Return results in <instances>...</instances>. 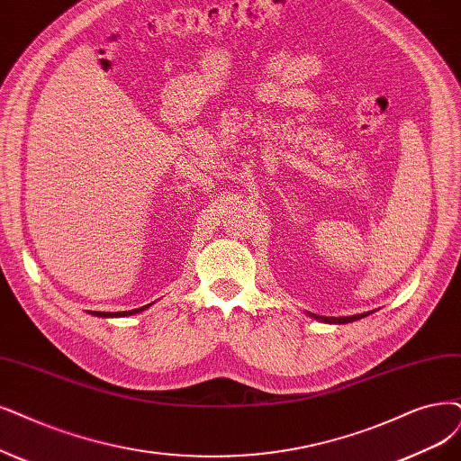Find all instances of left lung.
<instances>
[{"label":"left lung","instance_id":"1","mask_svg":"<svg viewBox=\"0 0 461 461\" xmlns=\"http://www.w3.org/2000/svg\"><path fill=\"white\" fill-rule=\"evenodd\" d=\"M322 321H329V322H349V321H355V317H334V319H325L322 317Z\"/></svg>","mask_w":461,"mask_h":461}]
</instances>
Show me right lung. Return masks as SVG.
<instances>
[{
	"mask_svg": "<svg viewBox=\"0 0 461 461\" xmlns=\"http://www.w3.org/2000/svg\"><path fill=\"white\" fill-rule=\"evenodd\" d=\"M144 308H140V310H132V312H122V313H98V315H104V317H108V315H119V317H122V315H131V313H139V312H142Z\"/></svg>",
	"mask_w": 461,
	"mask_h": 461,
	"instance_id": "add662e5",
	"label": "right lung"
}]
</instances>
